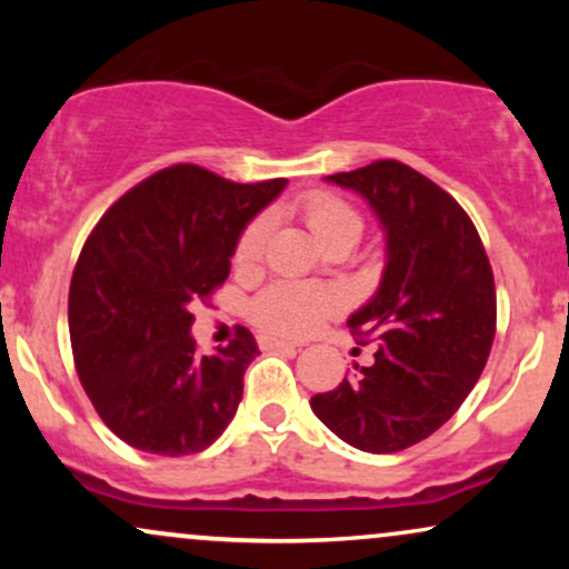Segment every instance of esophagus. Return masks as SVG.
<instances>
[{
	"label": "esophagus",
	"mask_w": 569,
	"mask_h": 569,
	"mask_svg": "<svg viewBox=\"0 0 569 569\" xmlns=\"http://www.w3.org/2000/svg\"><path fill=\"white\" fill-rule=\"evenodd\" d=\"M259 348H262V350H289V352H297L299 345L286 342V339H276V337H259Z\"/></svg>",
	"instance_id": "esophagus-1"
}]
</instances>
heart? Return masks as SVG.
<instances>
[{"label": "heart", "mask_w": 569, "mask_h": 569, "mask_svg": "<svg viewBox=\"0 0 569 569\" xmlns=\"http://www.w3.org/2000/svg\"><path fill=\"white\" fill-rule=\"evenodd\" d=\"M299 217L326 248L356 246L363 234V217L358 208L326 189H312L297 200ZM270 219L257 217L240 232L234 243V264L253 267L262 259ZM342 297L335 289H316L302 283H276L253 299L251 316L264 331L278 337H307L326 316L339 310Z\"/></svg>", "instance_id": "b5f03b06"}]
</instances>
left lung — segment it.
<instances>
[{"label": "left lung", "mask_w": 569, "mask_h": 569, "mask_svg": "<svg viewBox=\"0 0 569 569\" xmlns=\"http://www.w3.org/2000/svg\"><path fill=\"white\" fill-rule=\"evenodd\" d=\"M369 202L385 230L380 289L348 318L352 335L377 345L310 407L331 433L371 455L415 447L460 409L492 350L498 299L487 251L471 217L428 176L377 160L326 176Z\"/></svg>", "instance_id": "8db88e82"}]
</instances>
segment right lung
I'll return each mask as SVG.
<instances>
[{
    "label": "right lung",
    "mask_w": 569,
    "mask_h": 569,
    "mask_svg": "<svg viewBox=\"0 0 569 569\" xmlns=\"http://www.w3.org/2000/svg\"><path fill=\"white\" fill-rule=\"evenodd\" d=\"M283 187L181 162L122 194L90 232L69 289L71 352L98 417L130 447L194 455L230 426L257 339L240 329L200 356L192 307L224 283L240 232Z\"/></svg>",
    "instance_id": "obj_1"
}]
</instances>
